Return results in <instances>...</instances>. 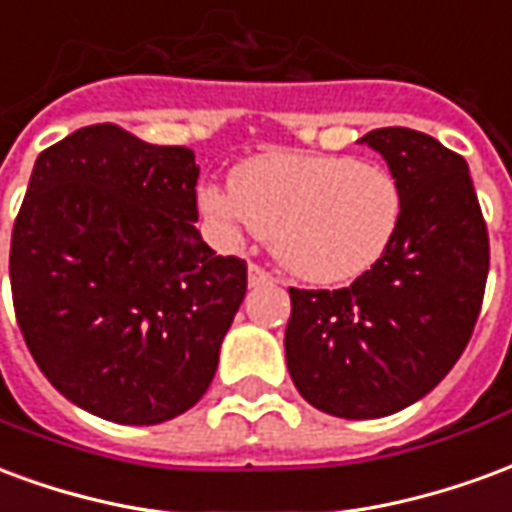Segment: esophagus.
Segmentation results:
<instances>
[{
  "label": "esophagus",
  "instance_id": "1",
  "mask_svg": "<svg viewBox=\"0 0 512 512\" xmlns=\"http://www.w3.org/2000/svg\"><path fill=\"white\" fill-rule=\"evenodd\" d=\"M266 282H274V277H271V274H268L263 266L249 263V285H252V288H257V285H266Z\"/></svg>",
  "mask_w": 512,
  "mask_h": 512
}]
</instances>
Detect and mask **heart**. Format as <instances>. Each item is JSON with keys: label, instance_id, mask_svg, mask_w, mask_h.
Returning <instances> with one entry per match:
<instances>
[{"label": "heart", "instance_id": "obj_1", "mask_svg": "<svg viewBox=\"0 0 512 512\" xmlns=\"http://www.w3.org/2000/svg\"><path fill=\"white\" fill-rule=\"evenodd\" d=\"M213 219L249 227L293 277L354 282L395 244L403 191L381 164L351 156L266 153L230 175V191H202Z\"/></svg>", "mask_w": 512, "mask_h": 512}]
</instances>
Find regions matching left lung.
Masks as SVG:
<instances>
[{
    "label": "left lung",
    "mask_w": 512,
    "mask_h": 512,
    "mask_svg": "<svg viewBox=\"0 0 512 512\" xmlns=\"http://www.w3.org/2000/svg\"><path fill=\"white\" fill-rule=\"evenodd\" d=\"M359 142L400 183L403 222L348 288H290L285 356L310 406L376 419L417 403L461 359L483 307L488 230L469 164L439 139L376 128Z\"/></svg>",
    "instance_id": "8db88e82"
}]
</instances>
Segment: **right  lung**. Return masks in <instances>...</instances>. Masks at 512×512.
<instances>
[{
    "instance_id": "right-lung-1",
    "label": "right lung",
    "mask_w": 512,
    "mask_h": 512,
    "mask_svg": "<svg viewBox=\"0 0 512 512\" xmlns=\"http://www.w3.org/2000/svg\"><path fill=\"white\" fill-rule=\"evenodd\" d=\"M189 147L112 123L46 147L13 224L18 329L51 386L95 417L158 425L211 386L246 263L202 241Z\"/></svg>"
}]
</instances>
